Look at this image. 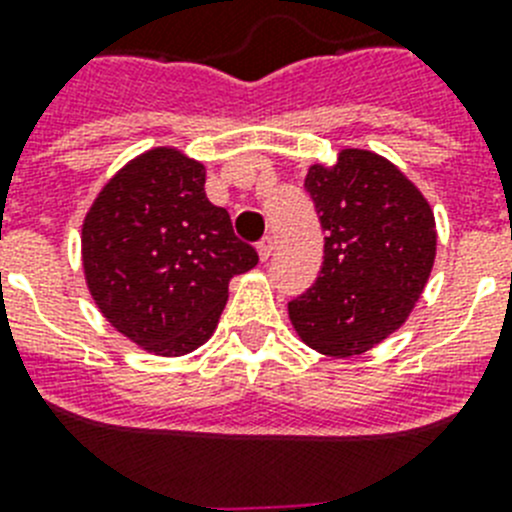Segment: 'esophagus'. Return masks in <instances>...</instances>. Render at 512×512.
Masks as SVG:
<instances>
[{
  "instance_id": "esophagus-1",
  "label": "esophagus",
  "mask_w": 512,
  "mask_h": 512,
  "mask_svg": "<svg viewBox=\"0 0 512 512\" xmlns=\"http://www.w3.org/2000/svg\"><path fill=\"white\" fill-rule=\"evenodd\" d=\"M271 253H274V241H271L269 235H266L264 241L259 243V259H261V261H269V259H271Z\"/></svg>"
}]
</instances>
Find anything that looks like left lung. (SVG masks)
I'll list each match as a JSON object with an SVG mask.
<instances>
[{"instance_id": "obj_1", "label": "left lung", "mask_w": 512, "mask_h": 512, "mask_svg": "<svg viewBox=\"0 0 512 512\" xmlns=\"http://www.w3.org/2000/svg\"><path fill=\"white\" fill-rule=\"evenodd\" d=\"M325 235L323 269L289 302L302 343L333 356H359L410 318L436 261V217L392 161L343 148L336 164L305 176Z\"/></svg>"}]
</instances>
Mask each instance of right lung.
Returning <instances> with one entry per match:
<instances>
[{
    "mask_svg": "<svg viewBox=\"0 0 512 512\" xmlns=\"http://www.w3.org/2000/svg\"><path fill=\"white\" fill-rule=\"evenodd\" d=\"M81 264L117 333L148 354L184 356L215 333L230 279L259 264V253L207 200L205 166L158 146L97 194L81 225Z\"/></svg>",
    "mask_w": 512,
    "mask_h": 512,
    "instance_id": "1",
    "label": "right lung"
}]
</instances>
